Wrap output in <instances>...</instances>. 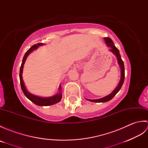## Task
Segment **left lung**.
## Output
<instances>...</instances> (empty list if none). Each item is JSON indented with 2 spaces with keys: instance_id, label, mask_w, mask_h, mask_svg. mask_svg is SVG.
I'll use <instances>...</instances> for the list:
<instances>
[{
  "instance_id": "8db88e82",
  "label": "left lung",
  "mask_w": 148,
  "mask_h": 148,
  "mask_svg": "<svg viewBox=\"0 0 148 148\" xmlns=\"http://www.w3.org/2000/svg\"><path fill=\"white\" fill-rule=\"evenodd\" d=\"M104 40H105V42L107 45V46L111 48V49H110V51H111L113 53V54H114L116 56V58H117L118 63L119 67H120V69H121V79H120V81H119V83L118 84V85L117 86V87L113 91V92L111 94H109V95L103 97V98L99 99L92 100V99H86V100H89V101H90V102H106L109 101V100H111L113 98V97H114L116 95V94L119 92V90L121 89V88L123 84V82H124V79H125L124 64H123V62L122 59L121 58V55H120V54H119V50L114 46V43H113V42H112V40L111 39H110L109 37H104Z\"/></svg>"
}]
</instances>
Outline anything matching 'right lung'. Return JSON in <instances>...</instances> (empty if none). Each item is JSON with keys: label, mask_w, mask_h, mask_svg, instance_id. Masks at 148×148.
Returning <instances> with one entry per match:
<instances>
[{"label": "right lung", "mask_w": 148, "mask_h": 148, "mask_svg": "<svg viewBox=\"0 0 148 148\" xmlns=\"http://www.w3.org/2000/svg\"><path fill=\"white\" fill-rule=\"evenodd\" d=\"M44 45L42 43H37V45H34L32 46L31 48L28 50V51L25 53V54L23 60H22V63L20 67V84H21V90L23 91L24 95L26 96L27 98L29 99L30 101H32L33 103H35L37 106H51L55 104V103H58V102L60 101L62 99V87L60 85L59 86V93L56 94L55 95H53L52 97H38L36 95H32V93H29L26 89V87L25 86V84L23 82V78H22V72H23V65L25 64V62L27 57L28 56L31 52H32L34 50L36 49L39 46Z\"/></svg>", "instance_id": "obj_1"}]
</instances>
